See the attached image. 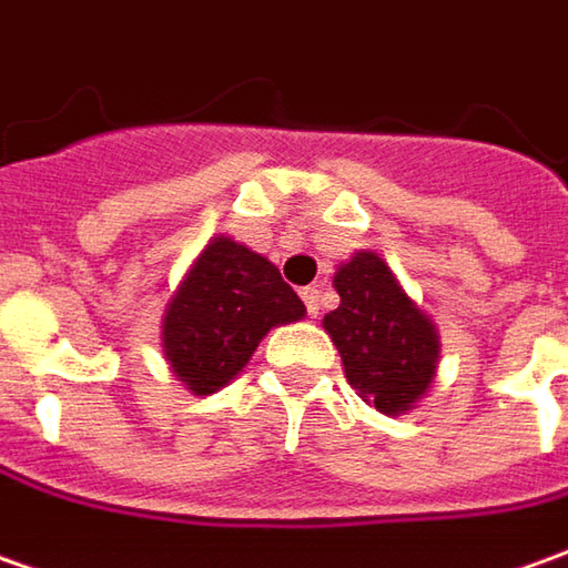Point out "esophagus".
Returning a JSON list of instances; mask_svg holds the SVG:
<instances>
[{"label":"esophagus","mask_w":568,"mask_h":568,"mask_svg":"<svg viewBox=\"0 0 568 568\" xmlns=\"http://www.w3.org/2000/svg\"><path fill=\"white\" fill-rule=\"evenodd\" d=\"M301 298H304V304H307V314L320 316V288L316 285H307L304 292H301Z\"/></svg>","instance_id":"1"}]
</instances>
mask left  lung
<instances>
[{
	"label": "left lung",
	"instance_id": "left-lung-1",
	"mask_svg": "<svg viewBox=\"0 0 568 568\" xmlns=\"http://www.w3.org/2000/svg\"><path fill=\"white\" fill-rule=\"evenodd\" d=\"M342 304L323 316V329L342 354L345 379L357 397L385 416L419 407L438 376V326L385 257L354 252L333 276Z\"/></svg>",
	"mask_w": 568,
	"mask_h": 568
}]
</instances>
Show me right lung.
I'll use <instances>...</instances> for the list:
<instances>
[{
	"label": "right lung",
	"instance_id": "right-lung-1",
	"mask_svg": "<svg viewBox=\"0 0 568 568\" xmlns=\"http://www.w3.org/2000/svg\"><path fill=\"white\" fill-rule=\"evenodd\" d=\"M304 314L276 264L230 235H214L164 307L161 351L192 395H214L248 366L270 329Z\"/></svg>",
	"mask_w": 568,
	"mask_h": 568
}]
</instances>
